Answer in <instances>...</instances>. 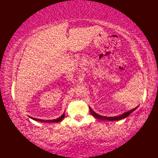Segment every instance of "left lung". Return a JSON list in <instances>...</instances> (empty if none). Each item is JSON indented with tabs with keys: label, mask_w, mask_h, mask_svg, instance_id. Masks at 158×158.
<instances>
[{
	"label": "left lung",
	"mask_w": 158,
	"mask_h": 158,
	"mask_svg": "<svg viewBox=\"0 0 158 158\" xmlns=\"http://www.w3.org/2000/svg\"><path fill=\"white\" fill-rule=\"evenodd\" d=\"M89 108L90 113H91L92 115L96 119H101V120H108V121H117V120H120V119L126 118V117L128 116L130 113H132L134 111V110H135L137 107H136L135 109H133L132 110H129V111L124 113L122 114V115H120L119 116H115V117H105V116L100 115H98V114H97L94 111V110L91 109V107H90V106H89Z\"/></svg>",
	"instance_id": "left-lung-1"
}]
</instances>
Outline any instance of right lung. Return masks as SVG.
<instances>
[{"instance_id":"right-lung-1","label":"right lung","mask_w":158,"mask_h":158,"mask_svg":"<svg viewBox=\"0 0 158 158\" xmlns=\"http://www.w3.org/2000/svg\"><path fill=\"white\" fill-rule=\"evenodd\" d=\"M64 116H65V114L63 113L61 116L58 117V118H57L56 119H52V120H43V119L34 118V117H31V118L35 120V121H39V122H60V121H62L64 119Z\"/></svg>"}]
</instances>
